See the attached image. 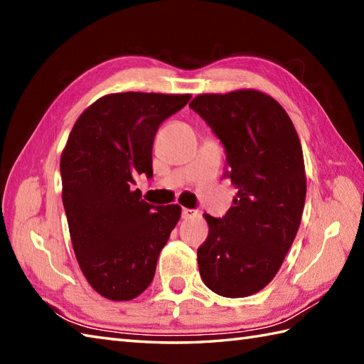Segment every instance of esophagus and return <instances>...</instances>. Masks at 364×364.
Here are the masks:
<instances>
[{"label":"esophagus","mask_w":364,"mask_h":364,"mask_svg":"<svg viewBox=\"0 0 364 364\" xmlns=\"http://www.w3.org/2000/svg\"><path fill=\"white\" fill-rule=\"evenodd\" d=\"M194 215H196V211L188 210V208H183V210H181V218L183 219H191V218H194Z\"/></svg>","instance_id":"obj_1"}]
</instances>
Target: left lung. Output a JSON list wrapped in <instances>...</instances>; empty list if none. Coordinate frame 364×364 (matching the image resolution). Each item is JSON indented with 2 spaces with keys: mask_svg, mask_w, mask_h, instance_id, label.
<instances>
[{
  "mask_svg": "<svg viewBox=\"0 0 364 364\" xmlns=\"http://www.w3.org/2000/svg\"><path fill=\"white\" fill-rule=\"evenodd\" d=\"M227 150V176L237 189L198 247L203 283L223 297H247L274 280L300 227L306 173L300 139L283 106L264 92L200 94L189 105Z\"/></svg>",
  "mask_w": 364,
  "mask_h": 364,
  "instance_id": "left-lung-1",
  "label": "left lung"
}]
</instances>
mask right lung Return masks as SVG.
Here are the masks:
<instances>
[{"label": "right lung", "instance_id": "1", "mask_svg": "<svg viewBox=\"0 0 364 364\" xmlns=\"http://www.w3.org/2000/svg\"><path fill=\"white\" fill-rule=\"evenodd\" d=\"M191 94L122 92L84 111L60 154L63 203L72 245L100 296L125 301L149 288L162 247L181 218L178 205L156 206L133 191L137 175H153L159 125L188 105Z\"/></svg>", "mask_w": 364, "mask_h": 364}]
</instances>
